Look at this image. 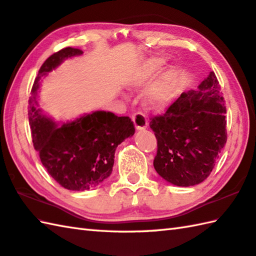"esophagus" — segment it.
I'll return each instance as SVG.
<instances>
[{
  "label": "esophagus",
  "instance_id": "34e87169",
  "mask_svg": "<svg viewBox=\"0 0 256 256\" xmlns=\"http://www.w3.org/2000/svg\"><path fill=\"white\" fill-rule=\"evenodd\" d=\"M132 120L135 125V128H136L138 131H143V130L148 128V120L145 118L144 114L142 113L134 114L132 116Z\"/></svg>",
  "mask_w": 256,
  "mask_h": 256
}]
</instances>
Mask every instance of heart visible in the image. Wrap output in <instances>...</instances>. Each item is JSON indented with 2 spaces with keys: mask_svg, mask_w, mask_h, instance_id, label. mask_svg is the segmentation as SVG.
<instances>
[{
  "mask_svg": "<svg viewBox=\"0 0 256 256\" xmlns=\"http://www.w3.org/2000/svg\"><path fill=\"white\" fill-rule=\"evenodd\" d=\"M165 65L162 58H150L145 61L140 71L138 76L134 81L135 85L143 84L156 74ZM178 82V72L174 66L165 68L156 82L146 93V102L154 108H161L171 101Z\"/></svg>",
  "mask_w": 256,
  "mask_h": 256,
  "instance_id": "1",
  "label": "heart"
}]
</instances>
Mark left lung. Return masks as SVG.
<instances>
[{
    "label": "left lung",
    "instance_id": "obj_1",
    "mask_svg": "<svg viewBox=\"0 0 256 256\" xmlns=\"http://www.w3.org/2000/svg\"><path fill=\"white\" fill-rule=\"evenodd\" d=\"M224 100L216 76L210 72L198 88L182 93L150 128L158 140L154 168L176 186L202 183L226 143Z\"/></svg>",
    "mask_w": 256,
    "mask_h": 256
}]
</instances>
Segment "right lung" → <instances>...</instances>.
I'll use <instances>...</instances> for the list:
<instances>
[{"label": "right lung", "mask_w": 256, "mask_h": 256, "mask_svg": "<svg viewBox=\"0 0 256 256\" xmlns=\"http://www.w3.org/2000/svg\"><path fill=\"white\" fill-rule=\"evenodd\" d=\"M82 54L80 48H65L51 55L40 68L28 100L34 148L48 173L70 191H86L108 178L112 173L118 145L135 133L131 118L112 112L84 113L60 123L38 108L41 80L65 60Z\"/></svg>", "instance_id": "add662e5"}]
</instances>
